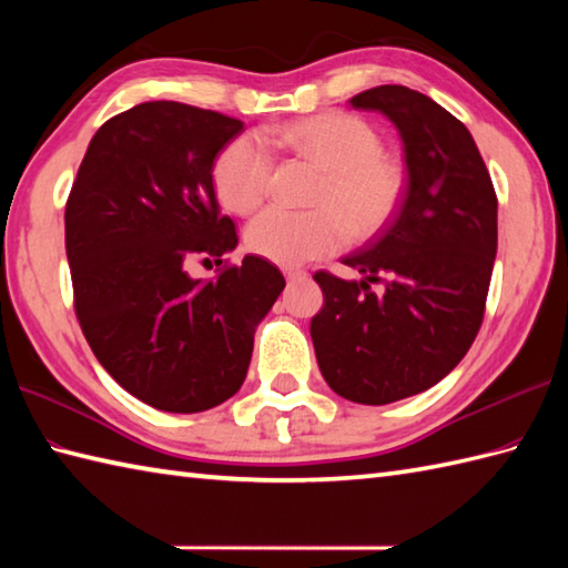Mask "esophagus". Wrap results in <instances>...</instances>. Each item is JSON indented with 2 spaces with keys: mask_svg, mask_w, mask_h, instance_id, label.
<instances>
[{
  "mask_svg": "<svg viewBox=\"0 0 568 568\" xmlns=\"http://www.w3.org/2000/svg\"><path fill=\"white\" fill-rule=\"evenodd\" d=\"M283 273H285V277H287V281H291V283L305 281V277H307V271H303V268H285Z\"/></svg>",
  "mask_w": 568,
  "mask_h": 568,
  "instance_id": "obj_1",
  "label": "esophagus"
}]
</instances>
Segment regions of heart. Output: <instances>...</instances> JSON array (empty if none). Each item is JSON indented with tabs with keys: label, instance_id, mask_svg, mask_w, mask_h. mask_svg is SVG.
<instances>
[{
	"label": "heart",
	"instance_id": "heart-1",
	"mask_svg": "<svg viewBox=\"0 0 568 568\" xmlns=\"http://www.w3.org/2000/svg\"><path fill=\"white\" fill-rule=\"evenodd\" d=\"M275 143L324 171L315 204L307 212L265 210L246 229V246L277 265H303L346 244L368 239L393 220L403 200L405 175L385 155L378 131L346 112L297 119L273 134ZM216 197L236 214L256 212L271 192L273 155L253 136H236L212 168Z\"/></svg>",
	"mask_w": 568,
	"mask_h": 568
}]
</instances>
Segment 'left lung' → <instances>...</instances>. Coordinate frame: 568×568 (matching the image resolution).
Returning <instances> with one entry per match:
<instances>
[{"mask_svg": "<svg viewBox=\"0 0 568 568\" xmlns=\"http://www.w3.org/2000/svg\"><path fill=\"white\" fill-rule=\"evenodd\" d=\"M348 104L400 131L407 187L393 220L342 261L364 281L315 273L324 307L310 334L336 395L388 405L439 383L474 344L498 251V197L474 136L427 94L381 84Z\"/></svg>", "mask_w": 568, "mask_h": 568, "instance_id": "1", "label": "left lung"}]
</instances>
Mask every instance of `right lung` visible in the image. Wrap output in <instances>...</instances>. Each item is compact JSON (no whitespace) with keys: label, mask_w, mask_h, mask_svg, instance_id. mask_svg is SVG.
Here are the masks:
<instances>
[{"label":"right lung","mask_w":568,"mask_h":568,"mask_svg":"<svg viewBox=\"0 0 568 568\" xmlns=\"http://www.w3.org/2000/svg\"><path fill=\"white\" fill-rule=\"evenodd\" d=\"M244 122L180 102H143L92 136L65 204L75 315L104 371L163 413H202L246 378L258 322L285 277L261 256L192 282L195 257L239 244L212 168Z\"/></svg>","instance_id":"obj_1"}]
</instances>
